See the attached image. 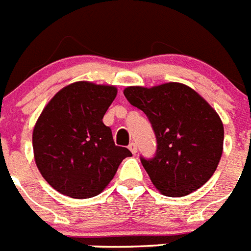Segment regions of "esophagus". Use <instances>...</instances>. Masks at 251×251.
<instances>
[{
  "instance_id": "1",
  "label": "esophagus",
  "mask_w": 251,
  "mask_h": 251,
  "mask_svg": "<svg viewBox=\"0 0 251 251\" xmlns=\"http://www.w3.org/2000/svg\"><path fill=\"white\" fill-rule=\"evenodd\" d=\"M129 149H130V151H131L132 154H135V153H136V151H138V147H136V144H135V143H130V145H129Z\"/></svg>"
}]
</instances>
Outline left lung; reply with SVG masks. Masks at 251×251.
I'll use <instances>...</instances> for the list:
<instances>
[{"label":"left lung","instance_id":"obj_1","mask_svg":"<svg viewBox=\"0 0 251 251\" xmlns=\"http://www.w3.org/2000/svg\"><path fill=\"white\" fill-rule=\"evenodd\" d=\"M124 94L154 130L155 155L140 158L153 185L167 197H185L203 186L220 163L225 136L209 103L181 83L127 86Z\"/></svg>","mask_w":251,"mask_h":251}]
</instances>
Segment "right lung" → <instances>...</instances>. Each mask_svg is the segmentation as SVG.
I'll return each instance as SVG.
<instances>
[{"mask_svg":"<svg viewBox=\"0 0 251 251\" xmlns=\"http://www.w3.org/2000/svg\"><path fill=\"white\" fill-rule=\"evenodd\" d=\"M117 96L113 85L76 81L44 107L33 130L38 170L58 193L86 199L111 182L131 151L117 147L103 116Z\"/></svg>","mask_w":251,"mask_h":251,"instance_id":"right-lung-1","label":"right lung"}]
</instances>
